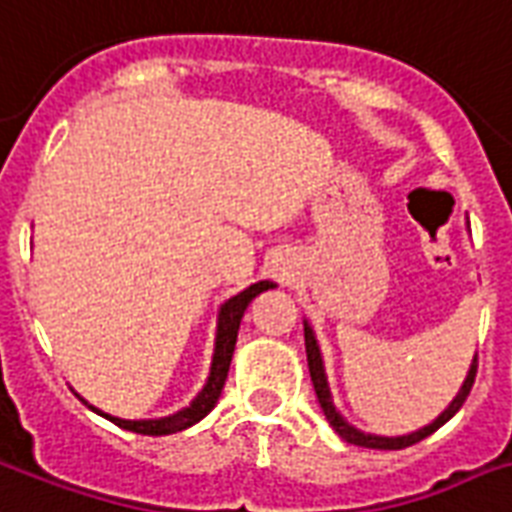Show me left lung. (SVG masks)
<instances>
[{"label":"left lung","mask_w":512,"mask_h":512,"mask_svg":"<svg viewBox=\"0 0 512 512\" xmlns=\"http://www.w3.org/2000/svg\"><path fill=\"white\" fill-rule=\"evenodd\" d=\"M303 335H306V357H308V373H311V381H314V392H317V400L322 405V411H325V419L330 421V427L341 435L346 443H354V446H365V448H378V451H397V448H408L413 443H419V440L429 438L435 429H440L446 424L451 416H454L459 408L464 405L467 395H470V389L475 384V370H478V354L470 362V370H467V376H464L462 386H459V392L456 397L448 403V408L440 413L438 419L427 424V427L416 429V432H408V435H395V438H386V435H373V432H362L354 424L343 419L341 411L335 408L333 403V392H330V384H327V373H325V360H322V349H319L317 335H314V327L308 325L306 319H303Z\"/></svg>","instance_id":"left-lung-1"}]
</instances>
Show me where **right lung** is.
I'll return each instance as SVG.
<instances>
[{"instance_id": "1", "label": "right lung", "mask_w": 512, "mask_h": 512, "mask_svg": "<svg viewBox=\"0 0 512 512\" xmlns=\"http://www.w3.org/2000/svg\"><path fill=\"white\" fill-rule=\"evenodd\" d=\"M276 287L273 282H255L249 284L247 290H241L239 295H233L220 306L217 311V335H214V354H212V368H209V376H206L204 389L190 400V405L179 408L177 413H169V416H161V419H117L112 413L99 411L96 405H91L85 397H80L91 411H96L99 416L109 419L117 427L128 429V432H136V435H152V438H161V435H174V432H182V429L193 427L198 421L204 419L206 413L212 411L217 400L222 395V386H225V378H228L230 360H233V349H236V338H239V325L244 311L252 300L260 295V292Z\"/></svg>"}]
</instances>
